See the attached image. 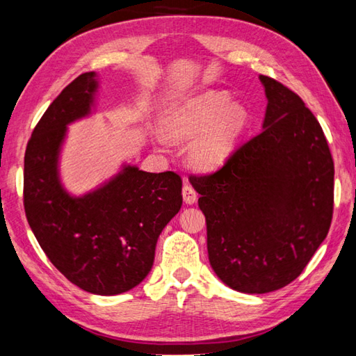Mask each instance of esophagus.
<instances>
[{"mask_svg":"<svg viewBox=\"0 0 356 356\" xmlns=\"http://www.w3.org/2000/svg\"><path fill=\"white\" fill-rule=\"evenodd\" d=\"M182 195H184L185 203H188V205H194V203L197 202V193H195V190L190 184H185L184 185Z\"/></svg>","mask_w":356,"mask_h":356,"instance_id":"esophagus-1","label":"esophagus"}]
</instances>
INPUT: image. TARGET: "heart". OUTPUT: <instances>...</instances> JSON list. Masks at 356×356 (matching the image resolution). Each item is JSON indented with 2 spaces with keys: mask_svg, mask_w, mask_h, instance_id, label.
<instances>
[{
  "mask_svg": "<svg viewBox=\"0 0 356 356\" xmlns=\"http://www.w3.org/2000/svg\"><path fill=\"white\" fill-rule=\"evenodd\" d=\"M246 110L229 104L225 92H205L184 101L165 118V134L172 140L194 139L188 147V161L199 170H213L232 153L246 125Z\"/></svg>",
  "mask_w": 356,
  "mask_h": 356,
  "instance_id": "obj_1",
  "label": "heart"
}]
</instances>
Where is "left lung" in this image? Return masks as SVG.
Wrapping results in <instances>:
<instances>
[{"label":"left lung","instance_id":"1","mask_svg":"<svg viewBox=\"0 0 356 356\" xmlns=\"http://www.w3.org/2000/svg\"><path fill=\"white\" fill-rule=\"evenodd\" d=\"M263 130L223 166L191 176L207 218L209 263L231 289L266 293L297 278L334 214V161L318 120L282 82L260 74Z\"/></svg>","mask_w":356,"mask_h":356}]
</instances>
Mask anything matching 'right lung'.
Wrapping results in <instances>:
<instances>
[{"label": "right lung", "mask_w": 356, "mask_h": 356, "mask_svg": "<svg viewBox=\"0 0 356 356\" xmlns=\"http://www.w3.org/2000/svg\"><path fill=\"white\" fill-rule=\"evenodd\" d=\"M95 72L82 73L45 110L24 156V209L53 266L81 289L118 295L148 275L157 238L182 207V179L127 165L97 190L72 197L58 174L67 125L90 115Z\"/></svg>", "instance_id": "add662e5"}]
</instances>
